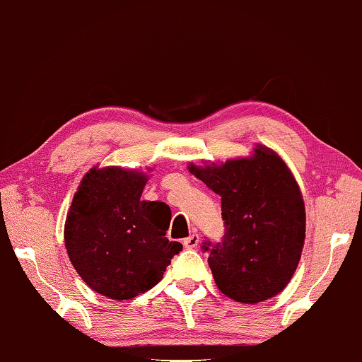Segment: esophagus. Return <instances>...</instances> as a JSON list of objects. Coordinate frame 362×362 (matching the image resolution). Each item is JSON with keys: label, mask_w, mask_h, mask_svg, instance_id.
Listing matches in <instances>:
<instances>
[{"label": "esophagus", "mask_w": 362, "mask_h": 362, "mask_svg": "<svg viewBox=\"0 0 362 362\" xmlns=\"http://www.w3.org/2000/svg\"><path fill=\"white\" fill-rule=\"evenodd\" d=\"M185 245V249H195V247L199 244V235L198 234H190L187 239H183L182 242Z\"/></svg>", "instance_id": "34e87169"}]
</instances>
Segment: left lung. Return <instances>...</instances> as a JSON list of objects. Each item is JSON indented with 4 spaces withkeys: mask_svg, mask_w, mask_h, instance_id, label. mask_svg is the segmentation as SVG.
I'll use <instances>...</instances> for the list:
<instances>
[{
    "mask_svg": "<svg viewBox=\"0 0 362 362\" xmlns=\"http://www.w3.org/2000/svg\"><path fill=\"white\" fill-rule=\"evenodd\" d=\"M221 197L226 234L208 263L228 298L257 304L281 293L299 265L305 239V208L293 172L278 153L257 144L249 158L188 165Z\"/></svg>",
    "mask_w": 362,
    "mask_h": 362,
    "instance_id": "1",
    "label": "left lung"
}]
</instances>
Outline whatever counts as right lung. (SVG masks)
Segmentation results:
<instances>
[{
	"mask_svg": "<svg viewBox=\"0 0 362 362\" xmlns=\"http://www.w3.org/2000/svg\"><path fill=\"white\" fill-rule=\"evenodd\" d=\"M148 174L95 165L81 180L64 223V247L83 281L109 299L127 300L163 279L182 250L165 230L170 208L141 199Z\"/></svg>",
	"mask_w": 362,
	"mask_h": 362,
	"instance_id": "obj_1",
	"label": "right lung"
}]
</instances>
